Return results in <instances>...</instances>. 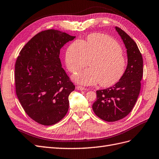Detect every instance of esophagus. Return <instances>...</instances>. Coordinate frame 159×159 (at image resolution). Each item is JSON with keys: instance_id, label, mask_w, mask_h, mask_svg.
Segmentation results:
<instances>
[{"instance_id": "obj_1", "label": "esophagus", "mask_w": 159, "mask_h": 159, "mask_svg": "<svg viewBox=\"0 0 159 159\" xmlns=\"http://www.w3.org/2000/svg\"><path fill=\"white\" fill-rule=\"evenodd\" d=\"M76 89L79 90H87V89L83 87H81V86H79V85H77L76 86Z\"/></svg>"}]
</instances>
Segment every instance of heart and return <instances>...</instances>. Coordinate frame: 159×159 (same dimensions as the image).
<instances>
[{"mask_svg": "<svg viewBox=\"0 0 159 159\" xmlns=\"http://www.w3.org/2000/svg\"><path fill=\"white\" fill-rule=\"evenodd\" d=\"M90 69L74 76L76 82L84 85L99 83L103 87H109L119 82L124 75L126 60L119 44L107 35L94 33L87 41L76 40L68 47L65 63L68 70L75 73L88 65Z\"/></svg>", "mask_w": 159, "mask_h": 159, "instance_id": "obj_1", "label": "heart"}]
</instances>
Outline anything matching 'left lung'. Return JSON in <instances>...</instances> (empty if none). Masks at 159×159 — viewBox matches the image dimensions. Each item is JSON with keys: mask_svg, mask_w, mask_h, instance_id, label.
<instances>
[{"mask_svg": "<svg viewBox=\"0 0 159 159\" xmlns=\"http://www.w3.org/2000/svg\"><path fill=\"white\" fill-rule=\"evenodd\" d=\"M115 29L127 49V67L114 86L97 90V101L93 105L95 115L107 122L120 120L131 112L139 97L143 74V57L137 44L119 27Z\"/></svg>", "mask_w": 159, "mask_h": 159, "instance_id": "1", "label": "left lung"}]
</instances>
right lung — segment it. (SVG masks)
I'll list each match as a JSON object with an SVG mask.
<instances>
[{
    "label": "right lung",
    "mask_w": 159,
    "mask_h": 159,
    "mask_svg": "<svg viewBox=\"0 0 159 159\" xmlns=\"http://www.w3.org/2000/svg\"><path fill=\"white\" fill-rule=\"evenodd\" d=\"M75 38L49 29L34 35L21 49L15 62L17 97L28 116L43 125H52L69 110V96L75 89L61 67L60 49Z\"/></svg>",
    "instance_id": "right-lung-1"
}]
</instances>
